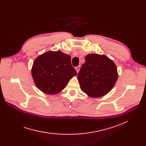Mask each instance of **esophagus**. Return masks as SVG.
I'll use <instances>...</instances> for the list:
<instances>
[{
    "label": "esophagus",
    "mask_w": 146,
    "mask_h": 146,
    "mask_svg": "<svg viewBox=\"0 0 146 146\" xmlns=\"http://www.w3.org/2000/svg\"><path fill=\"white\" fill-rule=\"evenodd\" d=\"M80 66H78V67H76V72H77L78 73H79V70H80Z\"/></svg>",
    "instance_id": "1"
}]
</instances>
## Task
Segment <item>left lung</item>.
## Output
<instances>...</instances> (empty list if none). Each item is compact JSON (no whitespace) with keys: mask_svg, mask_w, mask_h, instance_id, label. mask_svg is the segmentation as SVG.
Segmentation results:
<instances>
[{"mask_svg":"<svg viewBox=\"0 0 146 146\" xmlns=\"http://www.w3.org/2000/svg\"><path fill=\"white\" fill-rule=\"evenodd\" d=\"M117 68L105 55L88 54L78 74L81 90L91 98L102 97L113 88L118 79Z\"/></svg>","mask_w":146,"mask_h":146,"instance_id":"left-lung-1","label":"left lung"}]
</instances>
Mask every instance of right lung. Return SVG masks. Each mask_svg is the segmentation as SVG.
I'll use <instances>...</instances> for the list:
<instances>
[{
    "instance_id": "1",
    "label": "right lung",
    "mask_w": 146,
    "mask_h": 146,
    "mask_svg": "<svg viewBox=\"0 0 146 146\" xmlns=\"http://www.w3.org/2000/svg\"><path fill=\"white\" fill-rule=\"evenodd\" d=\"M36 86L48 95L60 93L77 72L72 66L71 57L61 51H48L38 56L31 69Z\"/></svg>"
}]
</instances>
